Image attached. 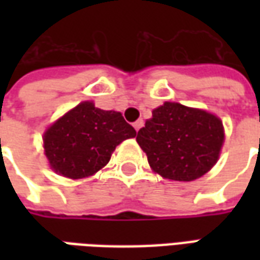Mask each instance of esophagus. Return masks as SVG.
Returning a JSON list of instances; mask_svg holds the SVG:
<instances>
[{"label": "esophagus", "instance_id": "1", "mask_svg": "<svg viewBox=\"0 0 260 260\" xmlns=\"http://www.w3.org/2000/svg\"><path fill=\"white\" fill-rule=\"evenodd\" d=\"M143 126V119H138L136 122H134V128H135L136 131H139Z\"/></svg>", "mask_w": 260, "mask_h": 260}]
</instances>
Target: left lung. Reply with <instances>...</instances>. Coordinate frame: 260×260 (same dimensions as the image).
Returning a JSON list of instances; mask_svg holds the SVG:
<instances>
[{
	"instance_id": "obj_1",
	"label": "left lung",
	"mask_w": 260,
	"mask_h": 260,
	"mask_svg": "<svg viewBox=\"0 0 260 260\" xmlns=\"http://www.w3.org/2000/svg\"><path fill=\"white\" fill-rule=\"evenodd\" d=\"M136 141L154 173L173 181H193L217 161L223 124L203 110L167 102L153 110Z\"/></svg>"
}]
</instances>
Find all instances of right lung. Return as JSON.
Masks as SVG:
<instances>
[{
    "instance_id": "add662e5",
    "label": "right lung",
    "mask_w": 260,
    "mask_h": 260,
    "mask_svg": "<svg viewBox=\"0 0 260 260\" xmlns=\"http://www.w3.org/2000/svg\"><path fill=\"white\" fill-rule=\"evenodd\" d=\"M135 136L136 131L121 113L83 102L46 131L44 152L55 173L79 180L103 169L114 149Z\"/></svg>"
}]
</instances>
